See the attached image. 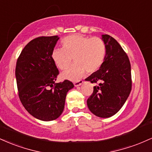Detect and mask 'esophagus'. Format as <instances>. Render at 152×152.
I'll use <instances>...</instances> for the list:
<instances>
[{"mask_svg": "<svg viewBox=\"0 0 152 152\" xmlns=\"http://www.w3.org/2000/svg\"><path fill=\"white\" fill-rule=\"evenodd\" d=\"M83 81L82 80H79V81H77L76 82H74V86H81V85L83 83Z\"/></svg>", "mask_w": 152, "mask_h": 152, "instance_id": "1", "label": "esophagus"}]
</instances>
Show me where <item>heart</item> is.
<instances>
[{
  "label": "heart",
  "instance_id": "b5f03b06",
  "mask_svg": "<svg viewBox=\"0 0 152 152\" xmlns=\"http://www.w3.org/2000/svg\"><path fill=\"white\" fill-rule=\"evenodd\" d=\"M63 48H56L51 54L56 66L61 70H66L72 59L75 64L61 77L76 81L85 74H93L99 70L106 56V44L100 37H86L76 34L67 36L62 41Z\"/></svg>",
  "mask_w": 152,
  "mask_h": 152
}]
</instances>
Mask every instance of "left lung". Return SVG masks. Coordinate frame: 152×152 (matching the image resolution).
<instances>
[{
	"label": "left lung",
	"instance_id": "8db88e82",
	"mask_svg": "<svg viewBox=\"0 0 152 152\" xmlns=\"http://www.w3.org/2000/svg\"><path fill=\"white\" fill-rule=\"evenodd\" d=\"M106 44L104 63L86 81L99 83L87 99L88 109L102 118L114 116L121 109L132 90L131 64L128 56L114 38L102 35Z\"/></svg>",
	"mask_w": 152,
	"mask_h": 152
}]
</instances>
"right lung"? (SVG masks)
<instances>
[{"label": "right lung", "instance_id": "1", "mask_svg": "<svg viewBox=\"0 0 152 152\" xmlns=\"http://www.w3.org/2000/svg\"><path fill=\"white\" fill-rule=\"evenodd\" d=\"M58 39V36L34 38L24 47L16 62L19 99L26 111L41 121H53L61 116L67 92L74 86L69 80L55 83L59 71L51 54Z\"/></svg>", "mask_w": 152, "mask_h": 152}]
</instances>
